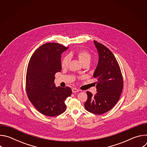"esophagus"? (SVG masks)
I'll return each instance as SVG.
<instances>
[{
  "instance_id": "esophagus-1",
  "label": "esophagus",
  "mask_w": 147,
  "mask_h": 147,
  "mask_svg": "<svg viewBox=\"0 0 147 147\" xmlns=\"http://www.w3.org/2000/svg\"><path fill=\"white\" fill-rule=\"evenodd\" d=\"M78 91H80V90H79L78 89H77V88H73L72 89V92H73V93H76V92H78Z\"/></svg>"
}]
</instances>
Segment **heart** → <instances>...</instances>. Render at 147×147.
<instances>
[{
  "instance_id": "b5f03b06",
  "label": "heart",
  "mask_w": 147,
  "mask_h": 147,
  "mask_svg": "<svg viewBox=\"0 0 147 147\" xmlns=\"http://www.w3.org/2000/svg\"><path fill=\"white\" fill-rule=\"evenodd\" d=\"M76 56L80 62L81 64L84 63L86 62L90 63L91 61V55L86 51H80L77 52L76 54ZM73 54L71 53L70 54V56H72ZM69 56H65L61 60V66L63 68H66L68 66V65L69 63Z\"/></svg>"
}]
</instances>
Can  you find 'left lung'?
Wrapping results in <instances>:
<instances>
[{
    "label": "left lung",
    "instance_id": "obj_1",
    "mask_svg": "<svg viewBox=\"0 0 147 147\" xmlns=\"http://www.w3.org/2000/svg\"><path fill=\"white\" fill-rule=\"evenodd\" d=\"M99 58L93 76L98 80L96 93L87 92L86 109L96 115L108 112L119 100L123 87V80L118 62L112 52L106 47L94 40Z\"/></svg>",
    "mask_w": 147,
    "mask_h": 147
}]
</instances>
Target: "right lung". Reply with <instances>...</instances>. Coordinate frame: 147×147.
Instances as JSON below:
<instances>
[{"label":"right lung","instance_id":"right-lung-1","mask_svg":"<svg viewBox=\"0 0 147 147\" xmlns=\"http://www.w3.org/2000/svg\"><path fill=\"white\" fill-rule=\"evenodd\" d=\"M69 48L57 43H47L38 48L29 61L26 75V91L29 100L42 114L53 117L63 113L65 100L72 91L56 87L55 75L61 70V55Z\"/></svg>","mask_w":147,"mask_h":147}]
</instances>
